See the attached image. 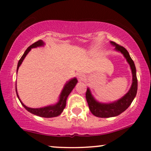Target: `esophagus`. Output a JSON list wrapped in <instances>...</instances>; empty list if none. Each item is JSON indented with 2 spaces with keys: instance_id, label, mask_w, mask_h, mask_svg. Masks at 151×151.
<instances>
[{
  "instance_id": "34e87169",
  "label": "esophagus",
  "mask_w": 151,
  "mask_h": 151,
  "mask_svg": "<svg viewBox=\"0 0 151 151\" xmlns=\"http://www.w3.org/2000/svg\"><path fill=\"white\" fill-rule=\"evenodd\" d=\"M77 79L79 81H82L86 79V76L82 73H79L77 74Z\"/></svg>"
}]
</instances>
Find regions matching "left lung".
I'll list each match as a JSON object with an SVG mask.
<instances>
[{
	"mask_svg": "<svg viewBox=\"0 0 151 151\" xmlns=\"http://www.w3.org/2000/svg\"><path fill=\"white\" fill-rule=\"evenodd\" d=\"M112 46L115 47V50L119 52L124 55L129 65H130L132 73V84L129 91L116 101L111 103H101L98 101L91 93L89 88H87L86 92V99L89 105V110L95 116L100 118H110L119 116L129 107L136 97L138 89V80L136 77V69L135 64L130 57L129 52L124 47L119 45L116 43L111 41Z\"/></svg>",
	"mask_w": 151,
	"mask_h": 151,
	"instance_id": "obj_1",
	"label": "left lung"
}]
</instances>
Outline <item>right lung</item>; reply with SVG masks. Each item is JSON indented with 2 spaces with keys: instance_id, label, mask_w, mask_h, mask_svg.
Segmentation results:
<instances>
[{
  "instance_id": "1",
  "label": "right lung",
  "mask_w": 151,
  "mask_h": 151,
  "mask_svg": "<svg viewBox=\"0 0 151 151\" xmlns=\"http://www.w3.org/2000/svg\"><path fill=\"white\" fill-rule=\"evenodd\" d=\"M45 45V42L42 40H39L37 42L33 43L32 45H31L30 47H27V49L25 50V52H24L23 55L21 57V58L19 60L18 63V67H17V73H18V70L20 67V66L21 65L22 61L24 60V59L25 58V57L27 56V54L29 53V52L30 51L32 48H36L39 47H42ZM78 81L77 78L74 77L73 79H70V81H67L66 83L65 86L63 87V89L61 91L60 96H59L58 101L56 104L52 105L42 107V108H37V109H34V108H30V107H27L22 103L21 100H20V97L18 96V91H17V87H16V84H15V90H16V93L17 96H18L19 101H20L21 104L23 106L24 108H25L27 111H29L30 113L34 114V115L38 116L40 117H44V118H52V117H56L58 116L59 115L62 114V112L63 111L64 109L66 106V101H67V97L70 95L71 91L73 90V89L75 87L76 84H77Z\"/></svg>"
}]
</instances>
